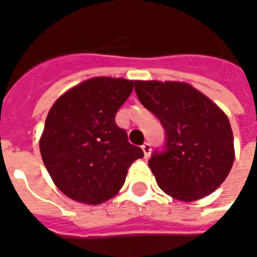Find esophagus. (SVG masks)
<instances>
[{
    "label": "esophagus",
    "instance_id": "34e87169",
    "mask_svg": "<svg viewBox=\"0 0 257 257\" xmlns=\"http://www.w3.org/2000/svg\"><path fill=\"white\" fill-rule=\"evenodd\" d=\"M142 150H143V153H145L146 158H149V157H150V153H151L150 143H147V142H146L145 145L142 146Z\"/></svg>",
    "mask_w": 257,
    "mask_h": 257
}]
</instances>
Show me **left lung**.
<instances>
[{
  "mask_svg": "<svg viewBox=\"0 0 257 257\" xmlns=\"http://www.w3.org/2000/svg\"><path fill=\"white\" fill-rule=\"evenodd\" d=\"M135 90L165 131L164 150H154L149 160L160 189L180 201L213 193L234 162V138L226 114L184 82L135 81Z\"/></svg>",
  "mask_w": 257,
  "mask_h": 257,
  "instance_id": "left-lung-1",
  "label": "left lung"
}]
</instances>
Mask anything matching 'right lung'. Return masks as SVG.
<instances>
[{"mask_svg":"<svg viewBox=\"0 0 257 257\" xmlns=\"http://www.w3.org/2000/svg\"><path fill=\"white\" fill-rule=\"evenodd\" d=\"M134 84L90 78L60 96L48 112L40 140L42 161L53 183L74 201L97 205L114 197L132 162L143 157L115 123Z\"/></svg>","mask_w":257,"mask_h":257,"instance_id":"obj_1","label":"right lung"}]
</instances>
